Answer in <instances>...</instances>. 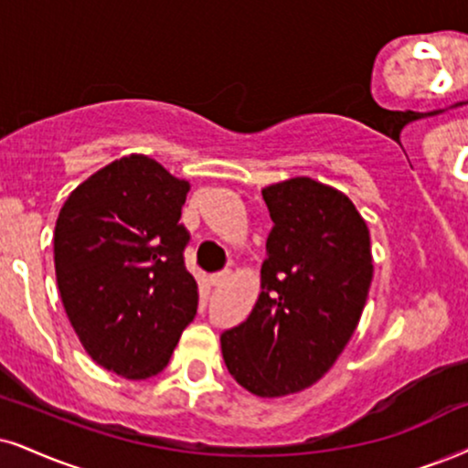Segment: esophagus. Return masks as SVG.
I'll use <instances>...</instances> for the list:
<instances>
[{"label":"esophagus","instance_id":"1","mask_svg":"<svg viewBox=\"0 0 468 468\" xmlns=\"http://www.w3.org/2000/svg\"><path fill=\"white\" fill-rule=\"evenodd\" d=\"M229 278H232V273H229V271H221V273H215V275H210V284L218 288V286L228 284Z\"/></svg>","mask_w":468,"mask_h":468}]
</instances>
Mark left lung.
Segmentation results:
<instances>
[{
    "label": "left lung",
    "mask_w": 468,
    "mask_h": 468,
    "mask_svg": "<svg viewBox=\"0 0 468 468\" xmlns=\"http://www.w3.org/2000/svg\"><path fill=\"white\" fill-rule=\"evenodd\" d=\"M271 229L261 295L221 334L232 378L256 397L302 393L334 367L365 310L371 239L354 201L313 177L262 188Z\"/></svg>",
    "instance_id": "8db88e82"
}]
</instances>
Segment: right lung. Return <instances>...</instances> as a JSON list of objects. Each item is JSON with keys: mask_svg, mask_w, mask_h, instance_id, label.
Returning <instances> with one entry per match:
<instances>
[{"mask_svg": "<svg viewBox=\"0 0 468 468\" xmlns=\"http://www.w3.org/2000/svg\"><path fill=\"white\" fill-rule=\"evenodd\" d=\"M190 184L143 154L106 165L69 195L54 229L56 280L97 365L147 379L169 365L197 314L180 223Z\"/></svg>", "mask_w": 468, "mask_h": 468, "instance_id": "obj_1", "label": "right lung"}]
</instances>
